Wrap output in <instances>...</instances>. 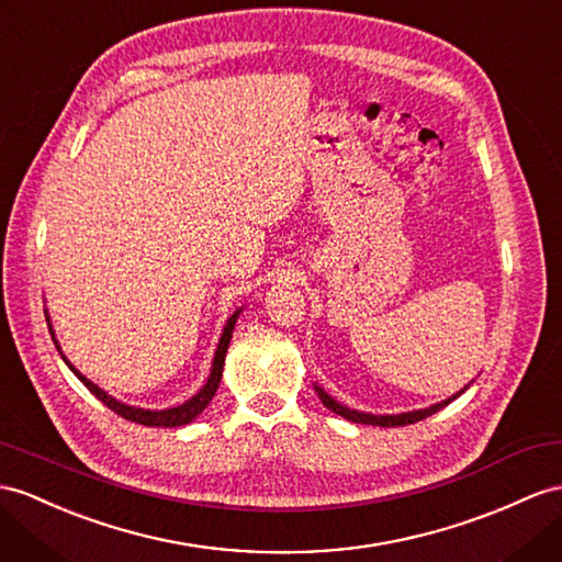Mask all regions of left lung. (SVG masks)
Segmentation results:
<instances>
[{
    "instance_id": "8db88e82",
    "label": "left lung",
    "mask_w": 562,
    "mask_h": 562,
    "mask_svg": "<svg viewBox=\"0 0 562 562\" xmlns=\"http://www.w3.org/2000/svg\"><path fill=\"white\" fill-rule=\"evenodd\" d=\"M465 390H468V386H465ZM465 390H460V392L453 394L451 398H446V401H441V404H435V406L423 408V411H411V413H398V415H372V413H361V411H353V408L341 406L339 401H335L333 396H329V394L323 390V386L315 384V394L321 396L325 408H329L333 413L341 415V418H347V420H351V423L380 425V427H401V425H413V423H418V420H425V418H429L431 413H437V411H441L443 406H449L451 401L458 398Z\"/></svg>"
}]
</instances>
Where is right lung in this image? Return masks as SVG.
I'll return each mask as SVG.
<instances>
[{
    "label": "right lung",
    "instance_id": "add662e5",
    "mask_svg": "<svg viewBox=\"0 0 562 562\" xmlns=\"http://www.w3.org/2000/svg\"><path fill=\"white\" fill-rule=\"evenodd\" d=\"M241 313V308H237L233 315H229V321L225 323L223 327V335H221V341H218V349H215V356H213V368H211V375L206 380V384L201 386V390L192 396L187 398L184 404L176 406V408H166V411H144V408H135V406H127V404H121V401H116L113 396H109L104 390H99V386L94 382H90L88 378L82 375L80 370H76L74 366L68 363V358L61 353L59 349V341H56L54 337V329H52V323H49V315H47V323H49V333H52V339L56 344V349H59L61 358L66 361V366L76 372V378L88 386V390L102 401L104 406H109L113 413H119L121 418L131 420V423H137V425H147V427H182L187 423H192L196 415H201V411H204L211 398L215 396V390H218L221 384V378H223V366H225V353H227V344L229 339H233V329H235V323H237V315Z\"/></svg>",
    "mask_w": 562,
    "mask_h": 562
}]
</instances>
